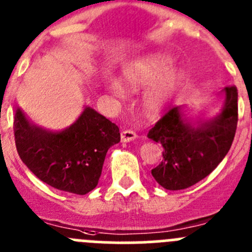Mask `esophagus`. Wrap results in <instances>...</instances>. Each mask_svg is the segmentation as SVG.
Segmentation results:
<instances>
[{
	"label": "esophagus",
	"mask_w": 252,
	"mask_h": 252,
	"mask_svg": "<svg viewBox=\"0 0 252 252\" xmlns=\"http://www.w3.org/2000/svg\"><path fill=\"white\" fill-rule=\"evenodd\" d=\"M137 138V133L132 130H122L121 131V141L130 142Z\"/></svg>",
	"instance_id": "obj_1"
}]
</instances>
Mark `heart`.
<instances>
[{
	"instance_id": "heart-1",
	"label": "heart",
	"mask_w": 252,
	"mask_h": 252,
	"mask_svg": "<svg viewBox=\"0 0 252 252\" xmlns=\"http://www.w3.org/2000/svg\"><path fill=\"white\" fill-rule=\"evenodd\" d=\"M180 75L179 67L172 63L171 57L162 52L136 60L124 70L125 81L131 90L149 85L141 100L142 110L149 117H156L163 110L179 84ZM107 86L119 97L125 94L124 87L116 81H108Z\"/></svg>"
}]
</instances>
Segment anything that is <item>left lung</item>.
I'll return each mask as SVG.
<instances>
[{
	"label": "left lung",
	"mask_w": 252,
	"mask_h": 252,
	"mask_svg": "<svg viewBox=\"0 0 252 252\" xmlns=\"http://www.w3.org/2000/svg\"><path fill=\"white\" fill-rule=\"evenodd\" d=\"M225 103L211 120L191 121L175 106L156 122L147 137L162 145V161L151 170L166 190H184L211 174L231 147L237 127V89L226 86Z\"/></svg>",
	"instance_id": "1"
}]
</instances>
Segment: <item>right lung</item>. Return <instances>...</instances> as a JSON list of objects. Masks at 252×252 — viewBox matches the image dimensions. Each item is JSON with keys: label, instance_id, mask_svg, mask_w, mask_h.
Wrapping results in <instances>:
<instances>
[{"label": "right lung", "instance_id": "obj_1", "mask_svg": "<svg viewBox=\"0 0 252 252\" xmlns=\"http://www.w3.org/2000/svg\"><path fill=\"white\" fill-rule=\"evenodd\" d=\"M13 132L21 160L41 181L77 195L97 186L108 149L120 142V128L91 107L59 132L36 126L17 108Z\"/></svg>", "mask_w": 252, "mask_h": 252}]
</instances>
